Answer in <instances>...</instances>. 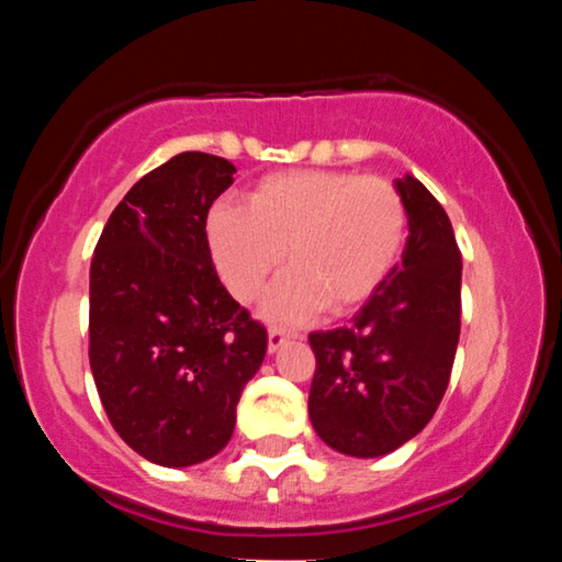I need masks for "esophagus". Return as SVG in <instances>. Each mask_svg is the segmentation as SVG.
Masks as SVG:
<instances>
[{
  "label": "esophagus",
  "mask_w": 562,
  "mask_h": 562,
  "mask_svg": "<svg viewBox=\"0 0 562 562\" xmlns=\"http://www.w3.org/2000/svg\"><path fill=\"white\" fill-rule=\"evenodd\" d=\"M288 340H290V333H285V330H277V327H272V330H269V353L280 351V348L285 346Z\"/></svg>",
  "instance_id": "esophagus-1"
}]
</instances>
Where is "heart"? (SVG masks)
<instances>
[{"mask_svg":"<svg viewBox=\"0 0 562 562\" xmlns=\"http://www.w3.org/2000/svg\"><path fill=\"white\" fill-rule=\"evenodd\" d=\"M404 195L380 177L299 169L259 179L248 209L216 203L205 218L218 277L237 301H254L269 274L288 261L293 272L267 293V319L293 325L327 306L359 308L402 259Z\"/></svg>","mask_w":562,"mask_h":562,"instance_id":"b5f03b06","label":"heart"}]
</instances>
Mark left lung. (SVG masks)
Here are the masks:
<instances>
[{"label":"left lung","instance_id":"left-lung-1","mask_svg":"<svg viewBox=\"0 0 562 562\" xmlns=\"http://www.w3.org/2000/svg\"><path fill=\"white\" fill-rule=\"evenodd\" d=\"M409 214L402 263L353 314L312 333L308 417L340 454L383 457L415 438L441 404L460 344L462 256L447 211L420 179H396Z\"/></svg>","mask_w":562,"mask_h":562}]
</instances>
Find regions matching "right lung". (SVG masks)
<instances>
[{
  "label": "right lung",
  "instance_id": "1",
  "mask_svg": "<svg viewBox=\"0 0 562 562\" xmlns=\"http://www.w3.org/2000/svg\"><path fill=\"white\" fill-rule=\"evenodd\" d=\"M235 166L179 153L115 205L89 269V364L105 415L145 460L187 468L227 447L267 330L218 280L205 218Z\"/></svg>",
  "mask_w": 562,
  "mask_h": 562
}]
</instances>
